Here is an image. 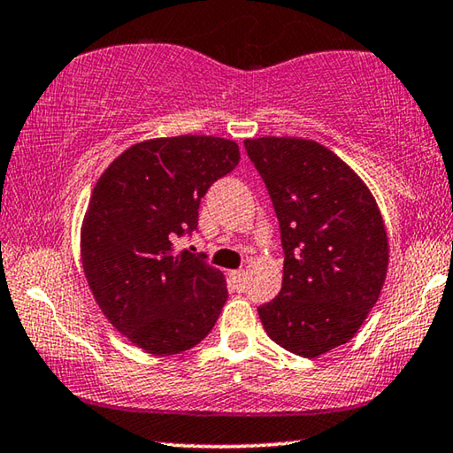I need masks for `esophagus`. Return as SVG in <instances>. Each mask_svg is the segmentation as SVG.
<instances>
[{
  "instance_id": "1",
  "label": "esophagus",
  "mask_w": 453,
  "mask_h": 453,
  "mask_svg": "<svg viewBox=\"0 0 453 453\" xmlns=\"http://www.w3.org/2000/svg\"><path fill=\"white\" fill-rule=\"evenodd\" d=\"M229 279L235 282V287H238V288H244L246 280H248L244 270H232V273H229Z\"/></svg>"
}]
</instances>
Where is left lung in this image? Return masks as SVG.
<instances>
[{
    "mask_svg": "<svg viewBox=\"0 0 453 453\" xmlns=\"http://www.w3.org/2000/svg\"><path fill=\"white\" fill-rule=\"evenodd\" d=\"M279 219L282 288L258 307L268 337L315 357L352 340L387 279L388 240L368 187L326 146L244 142Z\"/></svg>",
    "mask_w": 453,
    "mask_h": 453,
    "instance_id": "1",
    "label": "left lung"
}]
</instances>
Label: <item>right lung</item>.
<instances>
[{"label":"right lung","instance_id":"1","mask_svg":"<svg viewBox=\"0 0 453 453\" xmlns=\"http://www.w3.org/2000/svg\"><path fill=\"white\" fill-rule=\"evenodd\" d=\"M238 162V144L226 138L146 140L93 188L81 229L87 282L111 326L148 354L197 346L224 309L221 270L174 240L197 229L207 188Z\"/></svg>","mask_w":453,"mask_h":453}]
</instances>
